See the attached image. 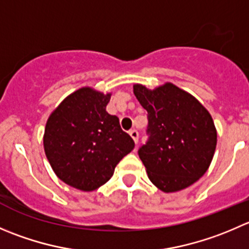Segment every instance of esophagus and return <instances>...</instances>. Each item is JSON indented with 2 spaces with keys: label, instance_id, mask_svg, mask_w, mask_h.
I'll return each mask as SVG.
<instances>
[{
  "label": "esophagus",
  "instance_id": "34e87169",
  "mask_svg": "<svg viewBox=\"0 0 249 249\" xmlns=\"http://www.w3.org/2000/svg\"><path fill=\"white\" fill-rule=\"evenodd\" d=\"M129 134H130V136L132 137V140H134L135 143H137V141H139V132H137L136 130H131Z\"/></svg>",
  "mask_w": 249,
  "mask_h": 249
}]
</instances>
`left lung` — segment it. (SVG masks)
Listing matches in <instances>:
<instances>
[{
    "label": "left lung",
    "instance_id": "1",
    "mask_svg": "<svg viewBox=\"0 0 249 249\" xmlns=\"http://www.w3.org/2000/svg\"><path fill=\"white\" fill-rule=\"evenodd\" d=\"M134 95L148 113L149 140L139 156L151 182L165 194L191 186L208 170L215 152L211 113L171 83L153 90L135 84Z\"/></svg>",
    "mask_w": 249,
    "mask_h": 249
}]
</instances>
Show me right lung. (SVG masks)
<instances>
[{"mask_svg":"<svg viewBox=\"0 0 249 249\" xmlns=\"http://www.w3.org/2000/svg\"><path fill=\"white\" fill-rule=\"evenodd\" d=\"M112 93L81 88L51 113L43 148L60 180L85 192L97 190L114 174L117 164L134 149L119 118L106 110Z\"/></svg>","mask_w":249,"mask_h":249,"instance_id":"add662e5","label":"right lung"}]
</instances>
